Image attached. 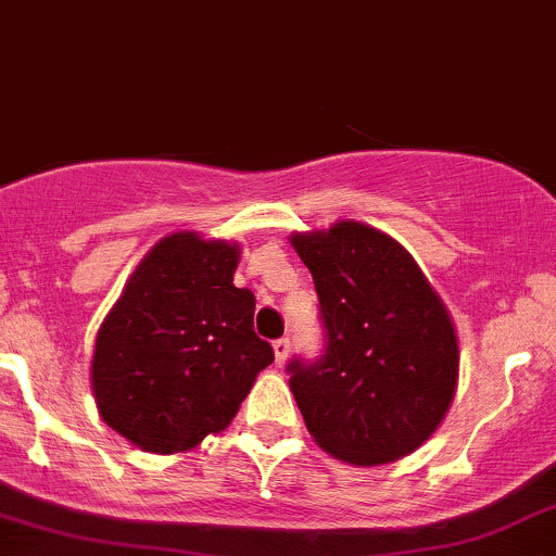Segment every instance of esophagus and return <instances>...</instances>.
Listing matches in <instances>:
<instances>
[{
	"instance_id": "obj_1",
	"label": "esophagus",
	"mask_w": 556,
	"mask_h": 556,
	"mask_svg": "<svg viewBox=\"0 0 556 556\" xmlns=\"http://www.w3.org/2000/svg\"><path fill=\"white\" fill-rule=\"evenodd\" d=\"M273 350H276V363L278 366H283L286 357H289V352H291V342L286 337H280L273 342Z\"/></svg>"
}]
</instances>
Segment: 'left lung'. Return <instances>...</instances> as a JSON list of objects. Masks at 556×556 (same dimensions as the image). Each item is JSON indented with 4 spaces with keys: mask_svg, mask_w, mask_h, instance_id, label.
<instances>
[{
    "mask_svg": "<svg viewBox=\"0 0 556 556\" xmlns=\"http://www.w3.org/2000/svg\"><path fill=\"white\" fill-rule=\"evenodd\" d=\"M318 291L324 352L291 357L289 387L315 443L357 467L416 451L443 421L458 342L414 256L384 232L337 223L291 238Z\"/></svg>",
    "mask_w": 556,
    "mask_h": 556,
    "instance_id": "left-lung-1",
    "label": "left lung"
}]
</instances>
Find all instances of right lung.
Wrapping results in <instances>:
<instances>
[{"label":"right lung","instance_id":"add662e5","mask_svg":"<svg viewBox=\"0 0 556 556\" xmlns=\"http://www.w3.org/2000/svg\"><path fill=\"white\" fill-rule=\"evenodd\" d=\"M238 254L195 232L164 238L100 326L94 403L142 451H188L228 427L276 357L254 333V294L232 283Z\"/></svg>","mask_w":556,"mask_h":556}]
</instances>
